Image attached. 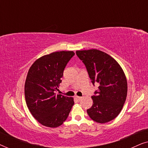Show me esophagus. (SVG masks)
I'll return each mask as SVG.
<instances>
[{
    "mask_svg": "<svg viewBox=\"0 0 148 148\" xmlns=\"http://www.w3.org/2000/svg\"><path fill=\"white\" fill-rule=\"evenodd\" d=\"M74 98H75V99H76V100H77V101H80L81 99H82V97L77 96H75L74 97Z\"/></svg>",
    "mask_w": 148,
    "mask_h": 148,
    "instance_id": "esophagus-1",
    "label": "esophagus"
}]
</instances>
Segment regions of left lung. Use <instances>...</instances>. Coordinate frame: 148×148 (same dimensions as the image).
Segmentation results:
<instances>
[{
	"label": "left lung",
	"instance_id": "obj_1",
	"mask_svg": "<svg viewBox=\"0 0 148 148\" xmlns=\"http://www.w3.org/2000/svg\"><path fill=\"white\" fill-rule=\"evenodd\" d=\"M91 82L98 84L92 96L93 104L87 110L89 116L99 123L113 120L122 110L127 94V82L119 64L108 54L96 49L77 50Z\"/></svg>",
	"mask_w": 148,
	"mask_h": 148
}]
</instances>
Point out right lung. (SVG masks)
<instances>
[{"instance_id": "1", "label": "right lung", "mask_w": 148, "mask_h": 148, "mask_svg": "<svg viewBox=\"0 0 148 148\" xmlns=\"http://www.w3.org/2000/svg\"><path fill=\"white\" fill-rule=\"evenodd\" d=\"M75 53L73 51L52 52L36 60L28 71L25 83V98L33 116L40 124L57 127L66 121L73 98L55 94L64 68Z\"/></svg>"}]
</instances>
